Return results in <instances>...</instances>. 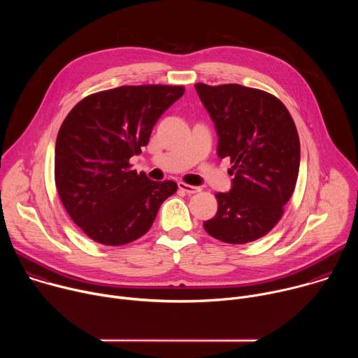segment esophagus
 I'll return each mask as SVG.
<instances>
[{"label": "esophagus", "instance_id": "1", "mask_svg": "<svg viewBox=\"0 0 358 358\" xmlns=\"http://www.w3.org/2000/svg\"><path fill=\"white\" fill-rule=\"evenodd\" d=\"M178 188L187 194H195V192H199L201 188L199 187H195V185H189V184H185L182 181L178 182Z\"/></svg>", "mask_w": 358, "mask_h": 358}]
</instances>
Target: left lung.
<instances>
[{"label":"left lung","instance_id":"left-lung-1","mask_svg":"<svg viewBox=\"0 0 358 358\" xmlns=\"http://www.w3.org/2000/svg\"><path fill=\"white\" fill-rule=\"evenodd\" d=\"M220 137L218 156L229 157L232 188L218 192L217 215L203 222L211 236L248 243L265 236L282 218L300 164L294 122L282 101L236 83L195 85Z\"/></svg>","mask_w":358,"mask_h":358}]
</instances>
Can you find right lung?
<instances>
[{"mask_svg": "<svg viewBox=\"0 0 358 358\" xmlns=\"http://www.w3.org/2000/svg\"><path fill=\"white\" fill-rule=\"evenodd\" d=\"M184 86H120L86 96L68 113L55 145V184L72 221L94 242L120 246L143 236L174 181H151L130 159L147 145Z\"/></svg>", "mask_w": 358, "mask_h": 358, "instance_id": "obj_1", "label": "right lung"}]
</instances>
